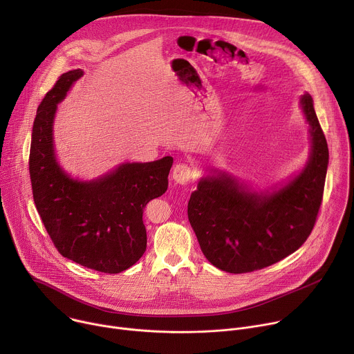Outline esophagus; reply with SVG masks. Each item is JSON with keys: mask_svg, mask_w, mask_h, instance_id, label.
<instances>
[{"mask_svg": "<svg viewBox=\"0 0 354 354\" xmlns=\"http://www.w3.org/2000/svg\"><path fill=\"white\" fill-rule=\"evenodd\" d=\"M193 168H192V165H189V164H178V165H175V168H174V171H172V178H174V180L176 182V183H179V185H186V183H189L190 180H192V178H193Z\"/></svg>", "mask_w": 354, "mask_h": 354, "instance_id": "esophagus-1", "label": "esophagus"}]
</instances>
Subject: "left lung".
Instances as JSON below:
<instances>
[{"mask_svg": "<svg viewBox=\"0 0 354 354\" xmlns=\"http://www.w3.org/2000/svg\"><path fill=\"white\" fill-rule=\"evenodd\" d=\"M311 156L299 175L274 192H250L225 172L201 178L187 217L201 252L228 273L261 270L291 255L310 236L322 203L329 151L314 100L302 95Z\"/></svg>", "mask_w": 354, "mask_h": 354, "instance_id": "8db88e82", "label": "left lung"}]
</instances>
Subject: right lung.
<instances>
[{"instance_id": "right-lung-1", "label": "right lung", "mask_w": 354, "mask_h": 354, "mask_svg": "<svg viewBox=\"0 0 354 354\" xmlns=\"http://www.w3.org/2000/svg\"><path fill=\"white\" fill-rule=\"evenodd\" d=\"M82 70L59 77L37 108L29 154L33 200L47 234L60 254L89 269L120 273L145 252L142 212L168 189L172 157L127 162L99 179L82 182L66 174L55 156L53 120L57 104Z\"/></svg>"}]
</instances>
